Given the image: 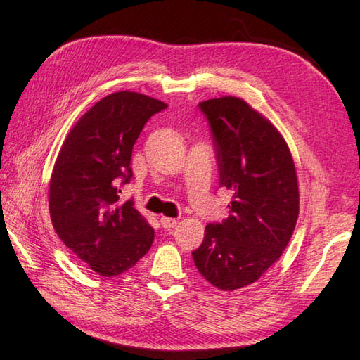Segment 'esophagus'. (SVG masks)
I'll list each match as a JSON object with an SVG mask.
<instances>
[{"label":"esophagus","instance_id":"obj_1","mask_svg":"<svg viewBox=\"0 0 360 360\" xmlns=\"http://www.w3.org/2000/svg\"><path fill=\"white\" fill-rule=\"evenodd\" d=\"M160 224H162V227H163V229L172 230V229H174V227H176V225H178V221H176V219H173V217L162 216V217H160Z\"/></svg>","mask_w":360,"mask_h":360}]
</instances>
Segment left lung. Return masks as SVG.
<instances>
[{
	"mask_svg": "<svg viewBox=\"0 0 360 360\" xmlns=\"http://www.w3.org/2000/svg\"><path fill=\"white\" fill-rule=\"evenodd\" d=\"M214 135L221 184L233 193L230 216L205 229L195 266L214 288L254 284L281 257L294 233L300 193L284 136L238 96L200 103Z\"/></svg>",
	"mask_w": 360,
	"mask_h": 360,
	"instance_id": "obj_1",
	"label": "left lung"
}]
</instances>
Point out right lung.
<instances>
[{
	"label": "right lung",
	"instance_id": "right-lung-1",
	"mask_svg": "<svg viewBox=\"0 0 360 360\" xmlns=\"http://www.w3.org/2000/svg\"><path fill=\"white\" fill-rule=\"evenodd\" d=\"M168 105L115 92L81 115L60 148L49 182V211L58 238L100 276H119L144 257L154 229L120 184L131 178V150L150 115Z\"/></svg>",
	"mask_w": 360,
	"mask_h": 360
}]
</instances>
